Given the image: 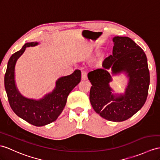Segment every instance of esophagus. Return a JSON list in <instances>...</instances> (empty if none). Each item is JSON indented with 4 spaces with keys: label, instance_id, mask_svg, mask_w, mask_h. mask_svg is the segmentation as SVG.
<instances>
[{
    "label": "esophagus",
    "instance_id": "34e87169",
    "mask_svg": "<svg viewBox=\"0 0 160 160\" xmlns=\"http://www.w3.org/2000/svg\"><path fill=\"white\" fill-rule=\"evenodd\" d=\"M81 79L82 80H86L87 79V72L85 71H81Z\"/></svg>",
    "mask_w": 160,
    "mask_h": 160
}]
</instances>
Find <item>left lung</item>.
<instances>
[{
  "instance_id": "8db88e82",
  "label": "left lung",
  "mask_w": 160,
  "mask_h": 160,
  "mask_svg": "<svg viewBox=\"0 0 160 160\" xmlns=\"http://www.w3.org/2000/svg\"><path fill=\"white\" fill-rule=\"evenodd\" d=\"M112 54L102 62V68L89 72L92 86L89 100L97 113L112 122H123L142 107L147 98L150 75L147 59L141 48L127 37H115ZM114 73L125 71L129 83L124 95L115 97L108 83L112 80L107 69Z\"/></svg>"
}]
</instances>
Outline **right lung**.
Wrapping results in <instances>:
<instances>
[{"mask_svg":"<svg viewBox=\"0 0 160 160\" xmlns=\"http://www.w3.org/2000/svg\"><path fill=\"white\" fill-rule=\"evenodd\" d=\"M37 42L26 43L9 58L5 75V88L11 108L19 118L35 126H45L56 121L63 111L68 96L80 82L81 71L60 78L54 90L39 100L28 99L19 93L15 84L14 71L17 60L26 48L35 46Z\"/></svg>","mask_w":160,"mask_h":160,"instance_id":"obj_1","label":"right lung"}]
</instances>
